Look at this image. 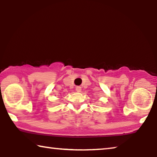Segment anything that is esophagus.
Here are the masks:
<instances>
[{
    "instance_id": "esophagus-1",
    "label": "esophagus",
    "mask_w": 157,
    "mask_h": 157,
    "mask_svg": "<svg viewBox=\"0 0 157 157\" xmlns=\"http://www.w3.org/2000/svg\"><path fill=\"white\" fill-rule=\"evenodd\" d=\"M75 90H76L77 92H81V91H82L81 86H77L75 88Z\"/></svg>"
}]
</instances>
